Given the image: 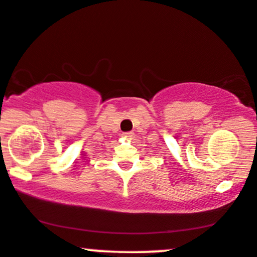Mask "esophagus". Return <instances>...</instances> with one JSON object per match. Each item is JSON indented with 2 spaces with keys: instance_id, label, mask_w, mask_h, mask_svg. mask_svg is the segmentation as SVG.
I'll return each instance as SVG.
<instances>
[{
  "instance_id": "obj_1",
  "label": "esophagus",
  "mask_w": 257,
  "mask_h": 257,
  "mask_svg": "<svg viewBox=\"0 0 257 257\" xmlns=\"http://www.w3.org/2000/svg\"><path fill=\"white\" fill-rule=\"evenodd\" d=\"M122 137L124 138V139H126V140H132V139L135 137V134H134V133H133V132H129V133H123Z\"/></svg>"
}]
</instances>
